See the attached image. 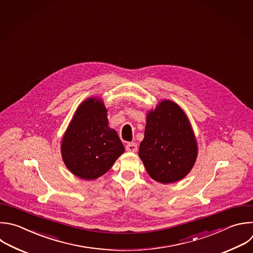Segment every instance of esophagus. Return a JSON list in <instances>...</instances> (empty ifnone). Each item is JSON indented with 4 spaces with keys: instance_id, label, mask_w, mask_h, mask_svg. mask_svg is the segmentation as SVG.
Listing matches in <instances>:
<instances>
[{
    "instance_id": "1",
    "label": "esophagus",
    "mask_w": 253,
    "mask_h": 253,
    "mask_svg": "<svg viewBox=\"0 0 253 253\" xmlns=\"http://www.w3.org/2000/svg\"><path fill=\"white\" fill-rule=\"evenodd\" d=\"M137 144L136 143H128L127 145H126V150L128 151V152H136L137 151Z\"/></svg>"
}]
</instances>
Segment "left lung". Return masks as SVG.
Returning <instances> with one entry per match:
<instances>
[{
    "label": "left lung",
    "mask_w": 253,
    "mask_h": 253,
    "mask_svg": "<svg viewBox=\"0 0 253 253\" xmlns=\"http://www.w3.org/2000/svg\"><path fill=\"white\" fill-rule=\"evenodd\" d=\"M198 145L190 121L173 101L164 100L146 118L139 157L146 171L162 184L185 178L196 162Z\"/></svg>",
    "instance_id": "8db88e82"
}]
</instances>
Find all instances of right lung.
Masks as SVG:
<instances>
[{
    "mask_svg": "<svg viewBox=\"0 0 253 253\" xmlns=\"http://www.w3.org/2000/svg\"><path fill=\"white\" fill-rule=\"evenodd\" d=\"M124 146L108 127L107 109L98 98H88L77 108L61 142L62 160L76 177L94 180L113 166Z\"/></svg>",
    "mask_w": 253,
    "mask_h": 253,
    "instance_id": "1",
    "label": "right lung"
}]
</instances>
